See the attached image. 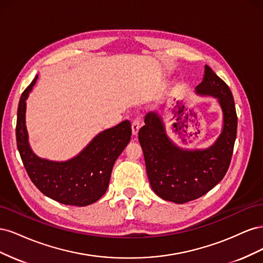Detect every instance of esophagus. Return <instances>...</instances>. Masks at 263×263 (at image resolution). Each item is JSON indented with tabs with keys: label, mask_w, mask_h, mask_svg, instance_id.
I'll return each instance as SVG.
<instances>
[{
	"label": "esophagus",
	"mask_w": 263,
	"mask_h": 263,
	"mask_svg": "<svg viewBox=\"0 0 263 263\" xmlns=\"http://www.w3.org/2000/svg\"><path fill=\"white\" fill-rule=\"evenodd\" d=\"M139 128H140V121L138 118H135L132 123V130H133L134 136H137Z\"/></svg>",
	"instance_id": "1"
}]
</instances>
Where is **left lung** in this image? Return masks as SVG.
I'll list each match as a JSON object with an SVG mask.
<instances>
[{"label":"left lung","instance_id":"1","mask_svg":"<svg viewBox=\"0 0 263 263\" xmlns=\"http://www.w3.org/2000/svg\"><path fill=\"white\" fill-rule=\"evenodd\" d=\"M198 94L217 98L224 114V128L215 144L206 150H183L165 135L161 117L148 113L138 139L154 192L165 201L183 204L203 196L225 177L234 153L237 113L229 86L205 66Z\"/></svg>","mask_w":263,"mask_h":263}]
</instances>
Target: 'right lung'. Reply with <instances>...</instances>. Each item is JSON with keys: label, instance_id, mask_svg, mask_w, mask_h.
I'll list each match as a JSON object with an SVG mask.
<instances>
[{"label": "right lung", "instance_id": "1", "mask_svg": "<svg viewBox=\"0 0 263 263\" xmlns=\"http://www.w3.org/2000/svg\"><path fill=\"white\" fill-rule=\"evenodd\" d=\"M36 80L37 76L22 93L17 108V149L28 177L43 194L59 203L85 206L97 202L106 192L116 159L130 141L132 125L124 121L99 134L80 155L67 162L38 158L29 148L25 126V101Z\"/></svg>", "mask_w": 263, "mask_h": 263}]
</instances>
